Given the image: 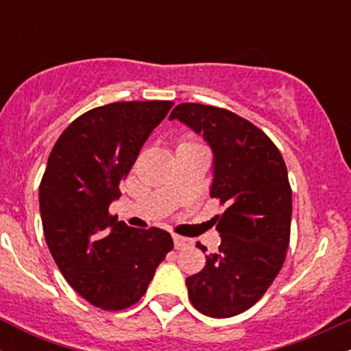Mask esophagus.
Listing matches in <instances>:
<instances>
[{"instance_id": "esophagus-1", "label": "esophagus", "mask_w": 351, "mask_h": 351, "mask_svg": "<svg viewBox=\"0 0 351 351\" xmlns=\"http://www.w3.org/2000/svg\"><path fill=\"white\" fill-rule=\"evenodd\" d=\"M173 243H175L176 249H184V247H188L189 244H191V241H189L188 237H183L180 234H173Z\"/></svg>"}]
</instances>
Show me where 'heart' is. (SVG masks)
<instances>
[{
  "label": "heart",
  "instance_id": "obj_1",
  "mask_svg": "<svg viewBox=\"0 0 351 351\" xmlns=\"http://www.w3.org/2000/svg\"><path fill=\"white\" fill-rule=\"evenodd\" d=\"M183 145H196V143H193V142H184V143H181L180 147H183Z\"/></svg>",
  "mask_w": 351,
  "mask_h": 351
}]
</instances>
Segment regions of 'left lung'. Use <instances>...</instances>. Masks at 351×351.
<instances>
[{"label":"left lung","instance_id":"left-lung-1","mask_svg":"<svg viewBox=\"0 0 351 351\" xmlns=\"http://www.w3.org/2000/svg\"><path fill=\"white\" fill-rule=\"evenodd\" d=\"M178 119L203 135L215 155L211 198L226 206L216 216L219 251L188 277L193 307L213 318L251 308L284 265L291 241L292 189L287 167L261 128L226 108L180 104ZM206 252V247L198 243Z\"/></svg>","mask_w":351,"mask_h":351}]
</instances>
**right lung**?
Here are the masks:
<instances>
[{"label": "right lung", "mask_w": 351, "mask_h": 351, "mask_svg": "<svg viewBox=\"0 0 351 351\" xmlns=\"http://www.w3.org/2000/svg\"><path fill=\"white\" fill-rule=\"evenodd\" d=\"M171 107L170 100H147L92 108L60 134L47 160L39 186L47 247L67 284L102 310L136 304L173 249L170 232L128 228L108 213Z\"/></svg>", "instance_id": "obj_1"}]
</instances>
